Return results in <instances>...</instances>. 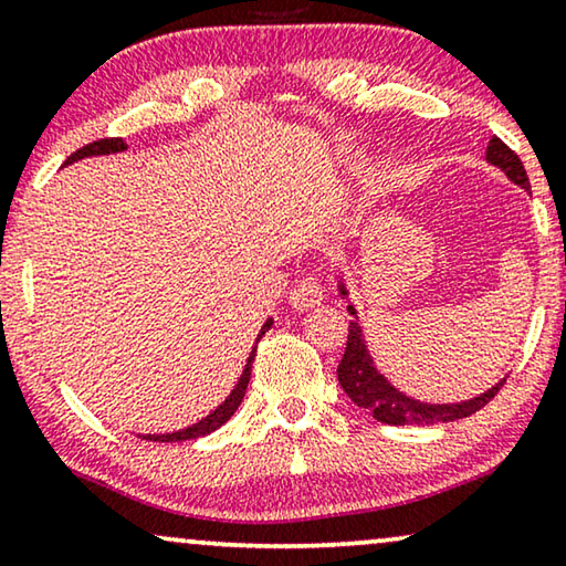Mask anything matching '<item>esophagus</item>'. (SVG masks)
Masks as SVG:
<instances>
[{
	"mask_svg": "<svg viewBox=\"0 0 566 566\" xmlns=\"http://www.w3.org/2000/svg\"><path fill=\"white\" fill-rule=\"evenodd\" d=\"M322 302V284L315 280V276H302V280L294 284V290L290 292V304L294 310H312Z\"/></svg>",
	"mask_w": 566,
	"mask_h": 566,
	"instance_id": "obj_1",
	"label": "esophagus"
}]
</instances>
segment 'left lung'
I'll return each instance as SVG.
<instances>
[{
    "label": "left lung",
    "mask_w": 566,
    "mask_h": 566,
    "mask_svg": "<svg viewBox=\"0 0 566 566\" xmlns=\"http://www.w3.org/2000/svg\"><path fill=\"white\" fill-rule=\"evenodd\" d=\"M486 160L491 166H496L509 176V181L522 186L528 191V176L524 170V164L518 156L511 150L504 140L493 136L486 148ZM532 193V191H528ZM339 297L347 300V286L339 280L337 284ZM347 312L355 319H349V332H347V347L343 360L337 365V380L347 392V398L355 402L357 408L370 412L375 420L388 426H433V423H451V420L469 418L473 412L481 410L489 400L501 390V385L506 378L493 385L491 390L481 392L479 398L461 400V402H420L416 398H408L406 392H400L396 385L375 367V360L370 357V349L365 345V335L360 327V319H357V310L353 304H347Z\"/></svg>",
    "instance_id": "8db88e82"
}]
</instances>
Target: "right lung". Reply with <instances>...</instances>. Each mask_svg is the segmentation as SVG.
<instances>
[{
    "mask_svg": "<svg viewBox=\"0 0 566 566\" xmlns=\"http://www.w3.org/2000/svg\"><path fill=\"white\" fill-rule=\"evenodd\" d=\"M128 148L125 146L123 138H103V140H95V143H87V146H83L80 150H75L73 156H70L65 160V166L75 164V160H83V158H90V156H111V154H123V150ZM272 317H269L262 329H259L256 335V343L259 339L264 337V332L272 327ZM254 355H256V345L251 347V353L247 357V365H244V373H241L239 382L234 385V390L229 392L227 400L221 402V406L217 410H211L209 416L201 418L199 423L188 426V428H181V430H174V433H146L140 436L143 441H154V443H178V441H191V438H201V436H209L213 433V430L221 428L227 420L234 416L237 408L241 406V400H244V392H247V385H249V378H251V363H254Z\"/></svg>",
    "mask_w": 566,
    "mask_h": 566,
    "instance_id": "1",
    "label": "right lung"
}]
</instances>
